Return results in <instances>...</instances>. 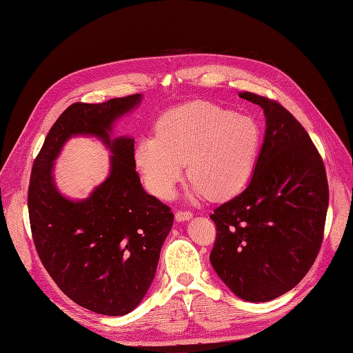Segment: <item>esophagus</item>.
I'll return each instance as SVG.
<instances>
[{
  "mask_svg": "<svg viewBox=\"0 0 353 353\" xmlns=\"http://www.w3.org/2000/svg\"><path fill=\"white\" fill-rule=\"evenodd\" d=\"M193 216V214L190 211H177L176 212V221L181 223V221H189Z\"/></svg>",
  "mask_w": 353,
  "mask_h": 353,
  "instance_id": "obj_1",
  "label": "esophagus"
}]
</instances>
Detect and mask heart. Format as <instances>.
I'll return each instance as SVG.
<instances>
[{"label": "heart", "instance_id": "1", "mask_svg": "<svg viewBox=\"0 0 353 353\" xmlns=\"http://www.w3.org/2000/svg\"><path fill=\"white\" fill-rule=\"evenodd\" d=\"M260 138L253 117L210 101H189L161 116L157 135L138 141L135 163L159 198L173 196L186 163L194 196L227 199L250 180Z\"/></svg>", "mask_w": 353, "mask_h": 353}]
</instances>
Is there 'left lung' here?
Listing matches in <instances>:
<instances>
[{"mask_svg": "<svg viewBox=\"0 0 353 353\" xmlns=\"http://www.w3.org/2000/svg\"><path fill=\"white\" fill-rule=\"evenodd\" d=\"M240 97L263 109L266 132L250 183L211 214L210 260L239 298L265 303L291 291L314 263L329 185L317 148L288 110L249 91Z\"/></svg>", "mask_w": 353, "mask_h": 353, "instance_id": "8db88e82", "label": "left lung"}]
</instances>
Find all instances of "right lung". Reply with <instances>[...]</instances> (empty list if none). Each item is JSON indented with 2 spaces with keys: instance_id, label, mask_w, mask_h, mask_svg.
Segmentation results:
<instances>
[{
  "instance_id": "1",
  "label": "right lung",
  "mask_w": 353,
  "mask_h": 353,
  "mask_svg": "<svg viewBox=\"0 0 353 353\" xmlns=\"http://www.w3.org/2000/svg\"><path fill=\"white\" fill-rule=\"evenodd\" d=\"M141 99L71 104L50 128L30 176L28 205L39 257L65 295L104 316H125L142 301L174 219L141 185L135 139L110 138L114 121ZM75 134L96 136L112 152L108 179L81 201L65 199L51 174L63 143Z\"/></svg>"
}]
</instances>
